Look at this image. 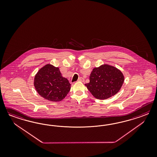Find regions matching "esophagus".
<instances>
[{"instance_id":"34e87169","label":"esophagus","mask_w":157,"mask_h":157,"mask_svg":"<svg viewBox=\"0 0 157 157\" xmlns=\"http://www.w3.org/2000/svg\"><path fill=\"white\" fill-rule=\"evenodd\" d=\"M85 79L82 78V77H80L79 79H78V81H80V82H84Z\"/></svg>"}]
</instances>
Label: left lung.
Segmentation results:
<instances>
[{
    "instance_id": "obj_1",
    "label": "left lung",
    "mask_w": 157,
    "mask_h": 157,
    "mask_svg": "<svg viewBox=\"0 0 157 157\" xmlns=\"http://www.w3.org/2000/svg\"><path fill=\"white\" fill-rule=\"evenodd\" d=\"M124 81L123 73L117 68L104 64L93 70L90 82L85 86L96 98L106 100L119 92Z\"/></svg>"
}]
</instances>
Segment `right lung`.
<instances>
[{"instance_id": "1", "label": "right lung", "mask_w": 157, "mask_h": 157, "mask_svg": "<svg viewBox=\"0 0 157 157\" xmlns=\"http://www.w3.org/2000/svg\"><path fill=\"white\" fill-rule=\"evenodd\" d=\"M34 85L40 95L53 102L64 99L71 89V84L62 76L59 68L49 64L43 67L36 74Z\"/></svg>"}]
</instances>
